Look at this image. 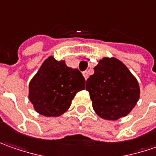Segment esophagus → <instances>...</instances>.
Returning a JSON list of instances; mask_svg holds the SVG:
<instances>
[{"label":"esophagus","mask_w":156,"mask_h":156,"mask_svg":"<svg viewBox=\"0 0 156 156\" xmlns=\"http://www.w3.org/2000/svg\"><path fill=\"white\" fill-rule=\"evenodd\" d=\"M83 77H84V78H85V80H86V79L88 78V73L85 71V72H83Z\"/></svg>","instance_id":"1"}]
</instances>
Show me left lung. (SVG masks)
Listing matches in <instances>:
<instances>
[{
  "instance_id": "8db88e82",
  "label": "left lung",
  "mask_w": 156,
  "mask_h": 156,
  "mask_svg": "<svg viewBox=\"0 0 156 156\" xmlns=\"http://www.w3.org/2000/svg\"><path fill=\"white\" fill-rule=\"evenodd\" d=\"M93 110L101 118L115 121L130 113L140 98V86L126 66L105 57L86 81Z\"/></svg>"
}]
</instances>
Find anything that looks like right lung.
I'll use <instances>...</instances> for the list:
<instances>
[{"mask_svg": "<svg viewBox=\"0 0 156 156\" xmlns=\"http://www.w3.org/2000/svg\"><path fill=\"white\" fill-rule=\"evenodd\" d=\"M84 88L85 79L78 69L68 67L65 60L58 61L49 56L30 81L28 98L39 114L59 116Z\"/></svg>", "mask_w": 156, "mask_h": 156, "instance_id": "1", "label": "right lung"}]
</instances>
